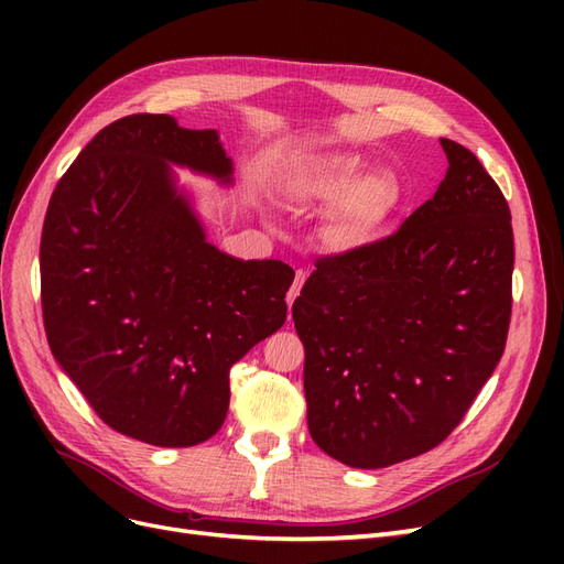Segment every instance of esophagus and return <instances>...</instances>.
<instances>
[{
	"label": "esophagus",
	"mask_w": 564,
	"mask_h": 564,
	"mask_svg": "<svg viewBox=\"0 0 564 564\" xmlns=\"http://www.w3.org/2000/svg\"><path fill=\"white\" fill-rule=\"evenodd\" d=\"M305 278H308V272H305V270H296V280H294L292 289H289V294H286V303H289V305H292V303L296 301V296L301 294V289H303V284H305Z\"/></svg>",
	"instance_id": "1"
}]
</instances>
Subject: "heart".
Here are the masks:
<instances>
[{
    "label": "heart",
    "instance_id": "heart-1",
    "mask_svg": "<svg viewBox=\"0 0 564 564\" xmlns=\"http://www.w3.org/2000/svg\"><path fill=\"white\" fill-rule=\"evenodd\" d=\"M292 204H329L324 237L336 249H357L379 240L395 216L402 187L386 169H367L355 152H319L299 158L280 176Z\"/></svg>",
    "mask_w": 564,
    "mask_h": 564
}]
</instances>
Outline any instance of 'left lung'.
Wrapping results in <instances>:
<instances>
[{
	"mask_svg": "<svg viewBox=\"0 0 564 564\" xmlns=\"http://www.w3.org/2000/svg\"><path fill=\"white\" fill-rule=\"evenodd\" d=\"M395 235L322 259L294 301L315 445L350 468L431 452L497 369L510 324L513 228L473 152Z\"/></svg>",
	"mask_w": 564,
	"mask_h": 564,
	"instance_id": "left-lung-1",
	"label": "left lung"
}]
</instances>
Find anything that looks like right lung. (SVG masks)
<instances>
[{
    "mask_svg": "<svg viewBox=\"0 0 564 564\" xmlns=\"http://www.w3.org/2000/svg\"><path fill=\"white\" fill-rule=\"evenodd\" d=\"M172 166L232 183L216 129L129 115L94 135L48 199L42 313L56 362L110 429L193 447L226 421L230 367L284 324L294 270L207 242Z\"/></svg>",
    "mask_w": 564,
    "mask_h": 564,
    "instance_id": "obj_1",
    "label": "right lung"
}]
</instances>
